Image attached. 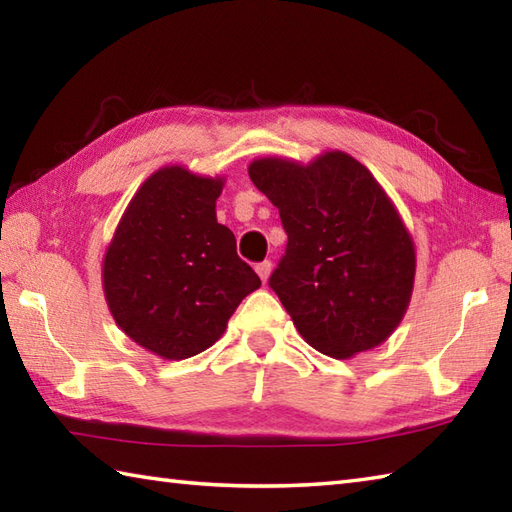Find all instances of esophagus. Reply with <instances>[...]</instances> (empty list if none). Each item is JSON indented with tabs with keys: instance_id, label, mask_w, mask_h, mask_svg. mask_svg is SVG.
Instances as JSON below:
<instances>
[{
	"instance_id": "esophagus-1",
	"label": "esophagus",
	"mask_w": 512,
	"mask_h": 512,
	"mask_svg": "<svg viewBox=\"0 0 512 512\" xmlns=\"http://www.w3.org/2000/svg\"><path fill=\"white\" fill-rule=\"evenodd\" d=\"M255 270H257L259 279H262L264 284H266L268 277H270V270H273V264H270V262H262V264H257V266H255Z\"/></svg>"
}]
</instances>
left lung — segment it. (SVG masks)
<instances>
[{
  "mask_svg": "<svg viewBox=\"0 0 512 512\" xmlns=\"http://www.w3.org/2000/svg\"><path fill=\"white\" fill-rule=\"evenodd\" d=\"M248 176L288 233L270 288L303 341L332 358L385 343L409 308L416 244L372 171L330 149L308 165L257 158Z\"/></svg>",
  "mask_w": 512,
  "mask_h": 512,
  "instance_id": "1",
  "label": "left lung"
}]
</instances>
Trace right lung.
<instances>
[{
	"mask_svg": "<svg viewBox=\"0 0 512 512\" xmlns=\"http://www.w3.org/2000/svg\"><path fill=\"white\" fill-rule=\"evenodd\" d=\"M224 176L167 165L140 184L103 257V292L118 328L165 361L204 352L262 281L217 222Z\"/></svg>",
	"mask_w": 512,
	"mask_h": 512,
	"instance_id": "obj_1",
	"label": "right lung"
}]
</instances>
